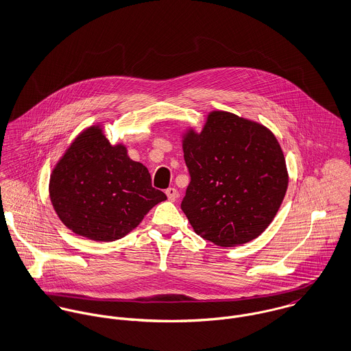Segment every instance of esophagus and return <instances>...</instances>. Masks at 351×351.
Instances as JSON below:
<instances>
[{
	"label": "esophagus",
	"mask_w": 351,
	"mask_h": 351,
	"mask_svg": "<svg viewBox=\"0 0 351 351\" xmlns=\"http://www.w3.org/2000/svg\"><path fill=\"white\" fill-rule=\"evenodd\" d=\"M166 196L169 200L176 201V199L178 197V192L176 188H169V189H166Z\"/></svg>",
	"instance_id": "1"
}]
</instances>
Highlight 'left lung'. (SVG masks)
Instances as JSON below:
<instances>
[{
	"mask_svg": "<svg viewBox=\"0 0 351 351\" xmlns=\"http://www.w3.org/2000/svg\"><path fill=\"white\" fill-rule=\"evenodd\" d=\"M182 149L191 182L181 209L195 232L221 247L259 237L288 188L276 136L258 123L215 110L200 134L185 135Z\"/></svg>",
	"mask_w": 351,
	"mask_h": 351,
	"instance_id": "left-lung-1",
	"label": "left lung"
}]
</instances>
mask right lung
<instances>
[{
	"mask_svg": "<svg viewBox=\"0 0 351 351\" xmlns=\"http://www.w3.org/2000/svg\"><path fill=\"white\" fill-rule=\"evenodd\" d=\"M50 199L73 232L112 242L132 231L166 195L152 188L147 167L124 146H112L97 125L84 131L58 162Z\"/></svg>",
	"mask_w": 351,
	"mask_h": 351,
	"instance_id": "1",
	"label": "right lung"
}]
</instances>
